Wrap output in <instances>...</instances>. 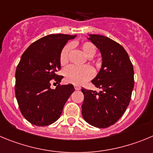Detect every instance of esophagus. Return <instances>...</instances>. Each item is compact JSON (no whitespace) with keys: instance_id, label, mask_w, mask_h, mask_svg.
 I'll use <instances>...</instances> for the list:
<instances>
[{"instance_id":"1","label":"esophagus","mask_w":153,"mask_h":153,"mask_svg":"<svg viewBox=\"0 0 153 153\" xmlns=\"http://www.w3.org/2000/svg\"><path fill=\"white\" fill-rule=\"evenodd\" d=\"M75 89L76 90V91H79L80 89H81V87L80 86H78V85H75Z\"/></svg>"}]
</instances>
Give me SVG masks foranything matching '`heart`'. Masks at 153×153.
<instances>
[{
    "label": "heart",
    "mask_w": 153,
    "mask_h": 153,
    "mask_svg": "<svg viewBox=\"0 0 153 153\" xmlns=\"http://www.w3.org/2000/svg\"><path fill=\"white\" fill-rule=\"evenodd\" d=\"M71 45L67 44L62 48L59 56V61L62 65H65L69 59V54L71 51ZM80 49L83 53L88 58H91L95 55L97 48L92 43L85 41L80 44ZM65 79L69 83L74 85H81L91 79L94 75L92 68L89 66H77L70 65L64 71Z\"/></svg>",
    "instance_id": "heart-1"
}]
</instances>
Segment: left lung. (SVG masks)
I'll return each mask as SVG.
<instances>
[{
	"label": "left lung",
	"instance_id": "8db88e82",
	"mask_svg": "<svg viewBox=\"0 0 153 153\" xmlns=\"http://www.w3.org/2000/svg\"><path fill=\"white\" fill-rule=\"evenodd\" d=\"M89 36L88 39L102 55V67L91 81L100 91L82 88L81 113L91 125L105 128L114 125L129 105L134 86V68L128 53L118 43L102 35Z\"/></svg>",
	"mask_w": 153,
	"mask_h": 153
}]
</instances>
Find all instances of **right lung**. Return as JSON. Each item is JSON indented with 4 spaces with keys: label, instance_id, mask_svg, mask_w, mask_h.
Returning <instances> with one entry per match:
<instances>
[{
    "label": "right lung",
    "instance_id": "1",
    "mask_svg": "<svg viewBox=\"0 0 153 153\" xmlns=\"http://www.w3.org/2000/svg\"><path fill=\"white\" fill-rule=\"evenodd\" d=\"M75 37L47 35L32 43L21 56L16 70V97L22 115L32 125L47 126L55 122L75 91L69 84L51 89L50 81L59 83L63 78L57 75L61 68L59 56L67 41Z\"/></svg>",
    "mask_w": 153,
    "mask_h": 153
}]
</instances>
